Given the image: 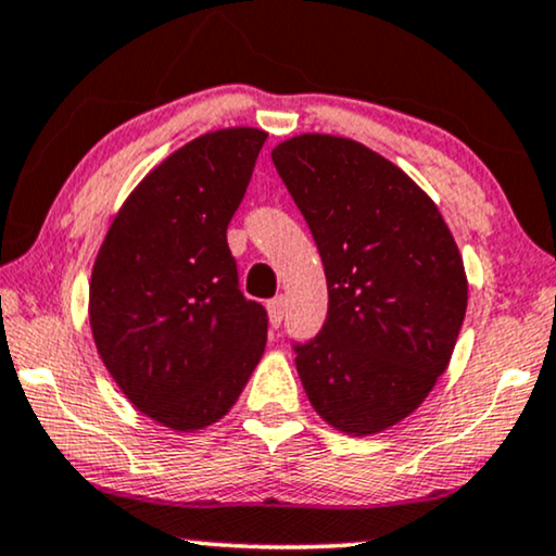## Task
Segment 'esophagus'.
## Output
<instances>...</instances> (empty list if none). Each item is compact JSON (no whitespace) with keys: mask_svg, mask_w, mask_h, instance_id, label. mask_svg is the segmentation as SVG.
<instances>
[{"mask_svg":"<svg viewBox=\"0 0 556 556\" xmlns=\"http://www.w3.org/2000/svg\"><path fill=\"white\" fill-rule=\"evenodd\" d=\"M266 311H269V323H271V328H279V326H282V320H285V311H287V302H285V298H274V300L266 302Z\"/></svg>","mask_w":556,"mask_h":556,"instance_id":"esophagus-1","label":"esophagus"}]
</instances>
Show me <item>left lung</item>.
<instances>
[{
    "label": "left lung",
    "instance_id": "1",
    "mask_svg": "<svg viewBox=\"0 0 556 556\" xmlns=\"http://www.w3.org/2000/svg\"><path fill=\"white\" fill-rule=\"evenodd\" d=\"M326 269L328 315L292 341L323 420L369 435L410 416L444 375L467 313V277L439 207L367 146L298 136L271 151Z\"/></svg>",
    "mask_w": 556,
    "mask_h": 556
}]
</instances>
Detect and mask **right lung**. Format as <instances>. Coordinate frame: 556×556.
I'll return each instance as SVG.
<instances>
[{
	"label": "right lung",
	"instance_id": "add662e5",
	"mask_svg": "<svg viewBox=\"0 0 556 556\" xmlns=\"http://www.w3.org/2000/svg\"><path fill=\"white\" fill-rule=\"evenodd\" d=\"M264 140L230 128L172 153L121 207L91 271L104 367L174 431L226 416L264 354L269 318L241 292L226 236Z\"/></svg>",
	"mask_w": 556,
	"mask_h": 556
}]
</instances>
